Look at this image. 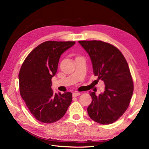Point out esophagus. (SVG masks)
I'll return each instance as SVG.
<instances>
[{
    "label": "esophagus",
    "instance_id": "obj_1",
    "mask_svg": "<svg viewBox=\"0 0 149 149\" xmlns=\"http://www.w3.org/2000/svg\"><path fill=\"white\" fill-rule=\"evenodd\" d=\"M80 95V93L79 92H74V93H73V97H77L78 96Z\"/></svg>",
    "mask_w": 149,
    "mask_h": 149
}]
</instances>
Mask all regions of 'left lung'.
Segmentation results:
<instances>
[{
    "label": "left lung",
    "mask_w": 149,
    "mask_h": 149,
    "mask_svg": "<svg viewBox=\"0 0 149 149\" xmlns=\"http://www.w3.org/2000/svg\"><path fill=\"white\" fill-rule=\"evenodd\" d=\"M91 58L93 73L105 84L99 95L90 92L92 102L88 107L90 118L101 124L114 123L127 110L134 91L127 62L112 45L102 41H79Z\"/></svg>",
    "instance_id": "obj_1"
}]
</instances>
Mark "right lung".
<instances>
[{
    "mask_svg": "<svg viewBox=\"0 0 149 149\" xmlns=\"http://www.w3.org/2000/svg\"><path fill=\"white\" fill-rule=\"evenodd\" d=\"M75 42L47 41L25 58L19 74L20 94L31 114L43 123L64 116L72 101L70 92L54 94L52 78L56 73L61 55Z\"/></svg>",
    "mask_w": 149,
    "mask_h": 149,
    "instance_id": "right-lung-1",
    "label": "right lung"
}]
</instances>
